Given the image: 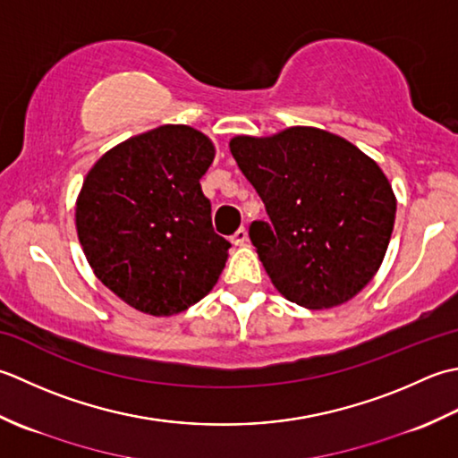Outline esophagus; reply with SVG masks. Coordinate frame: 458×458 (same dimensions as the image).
<instances>
[{
    "instance_id": "34e87169",
    "label": "esophagus",
    "mask_w": 458,
    "mask_h": 458,
    "mask_svg": "<svg viewBox=\"0 0 458 458\" xmlns=\"http://www.w3.org/2000/svg\"><path fill=\"white\" fill-rule=\"evenodd\" d=\"M247 239H249V233H247V229H245V227H241V229H237V231H235V235L231 237V242H233V245L241 247V245H245Z\"/></svg>"
}]
</instances>
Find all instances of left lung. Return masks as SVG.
<instances>
[{
	"label": "left lung",
	"mask_w": 458,
	"mask_h": 458,
	"mask_svg": "<svg viewBox=\"0 0 458 458\" xmlns=\"http://www.w3.org/2000/svg\"><path fill=\"white\" fill-rule=\"evenodd\" d=\"M263 199L270 225L249 235L275 288L308 310L352 301L384 263L395 193L377 162L346 138L293 126L229 142Z\"/></svg>",
	"instance_id": "1"
}]
</instances>
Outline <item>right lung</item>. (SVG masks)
Instances as JSON below:
<instances>
[{"instance_id": "add662e5", "label": "right lung", "mask_w": 458, "mask_h": 458, "mask_svg": "<svg viewBox=\"0 0 458 458\" xmlns=\"http://www.w3.org/2000/svg\"><path fill=\"white\" fill-rule=\"evenodd\" d=\"M216 146L164 124L124 140L90 167L74 208L98 281L150 316L180 314L216 286L231 242L213 231L199 180Z\"/></svg>"}]
</instances>
